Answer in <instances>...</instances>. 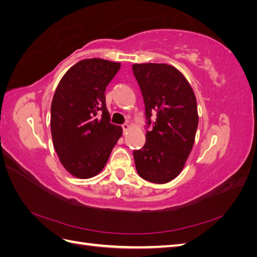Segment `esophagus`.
<instances>
[{
    "label": "esophagus",
    "mask_w": 257,
    "mask_h": 257,
    "mask_svg": "<svg viewBox=\"0 0 257 257\" xmlns=\"http://www.w3.org/2000/svg\"><path fill=\"white\" fill-rule=\"evenodd\" d=\"M122 128H123V133L124 134H127V132L130 131V125H128V124L127 123H125V124H123V125H122Z\"/></svg>",
    "instance_id": "34e87169"
}]
</instances>
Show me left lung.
<instances>
[{"mask_svg":"<svg viewBox=\"0 0 257 257\" xmlns=\"http://www.w3.org/2000/svg\"><path fill=\"white\" fill-rule=\"evenodd\" d=\"M146 108V144L133 152L138 175L167 183L181 173L195 141L197 103L185 77L172 65L133 64ZM156 114L151 121L152 113Z\"/></svg>","mask_w":257,"mask_h":257,"instance_id":"8db88e82","label":"left lung"}]
</instances>
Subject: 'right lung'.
<instances>
[{
  "label": "right lung",
  "mask_w": 257,
  "mask_h": 257,
  "mask_svg": "<svg viewBox=\"0 0 257 257\" xmlns=\"http://www.w3.org/2000/svg\"><path fill=\"white\" fill-rule=\"evenodd\" d=\"M121 64L85 59L72 66L59 82L51 103L54 149L69 174L88 179L102 172L122 135L110 123L105 91Z\"/></svg>",
  "instance_id": "add662e5"
}]
</instances>
